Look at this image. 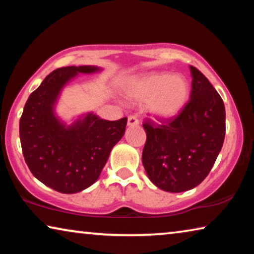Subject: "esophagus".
Here are the masks:
<instances>
[{
	"label": "esophagus",
	"mask_w": 254,
	"mask_h": 254,
	"mask_svg": "<svg viewBox=\"0 0 254 254\" xmlns=\"http://www.w3.org/2000/svg\"><path fill=\"white\" fill-rule=\"evenodd\" d=\"M137 124H139V119H137L135 115H130L127 119V126L133 127V126H137Z\"/></svg>",
	"instance_id": "34e87169"
}]
</instances>
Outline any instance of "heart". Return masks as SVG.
<instances>
[{
	"label": "heart",
	"instance_id": "b5f03b06",
	"mask_svg": "<svg viewBox=\"0 0 254 254\" xmlns=\"http://www.w3.org/2000/svg\"><path fill=\"white\" fill-rule=\"evenodd\" d=\"M189 84L182 75L168 72H150L130 81L127 96L132 102L148 103L153 117L173 119L184 110L189 98Z\"/></svg>",
	"mask_w": 254,
	"mask_h": 254
}]
</instances>
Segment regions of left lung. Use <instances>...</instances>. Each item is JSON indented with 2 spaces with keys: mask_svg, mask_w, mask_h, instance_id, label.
Returning a JSON list of instances; mask_svg holds the SVG:
<instances>
[{
  "mask_svg": "<svg viewBox=\"0 0 254 254\" xmlns=\"http://www.w3.org/2000/svg\"><path fill=\"white\" fill-rule=\"evenodd\" d=\"M189 101L177 117L147 119L142 163L158 188L182 192L195 188L207 177L225 136V107L209 80L190 66Z\"/></svg>",
  "mask_w": 254,
  "mask_h": 254,
  "instance_id": "obj_1",
  "label": "left lung"
}]
</instances>
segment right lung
<instances>
[{
	"label": "right lung",
	"instance_id": "right-lung-1",
	"mask_svg": "<svg viewBox=\"0 0 254 254\" xmlns=\"http://www.w3.org/2000/svg\"><path fill=\"white\" fill-rule=\"evenodd\" d=\"M98 70L94 66H69L50 72L29 96L21 115L20 141L30 171L63 194L92 186L126 132L127 118L106 121L88 113L67 127L54 113L60 91L72 77Z\"/></svg>",
	"mask_w": 254,
	"mask_h": 254
}]
</instances>
